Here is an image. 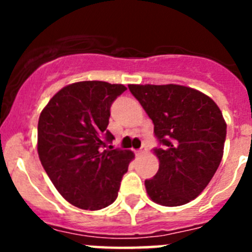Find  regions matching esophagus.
I'll return each instance as SVG.
<instances>
[{
    "mask_svg": "<svg viewBox=\"0 0 252 252\" xmlns=\"http://www.w3.org/2000/svg\"><path fill=\"white\" fill-rule=\"evenodd\" d=\"M145 153H146V149L142 148V149H140L139 151H137V155H142V154H145Z\"/></svg>",
    "mask_w": 252,
    "mask_h": 252,
    "instance_id": "1",
    "label": "esophagus"
}]
</instances>
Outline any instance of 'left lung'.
I'll return each instance as SVG.
<instances>
[{
	"mask_svg": "<svg viewBox=\"0 0 252 252\" xmlns=\"http://www.w3.org/2000/svg\"><path fill=\"white\" fill-rule=\"evenodd\" d=\"M153 120L162 144L154 154L159 170L145 180L146 193L161 206H183L197 198L223 157L226 121L211 97L179 84H128Z\"/></svg>",
	"mask_w": 252,
	"mask_h": 252,
	"instance_id": "8db88e82",
	"label": "left lung"
}]
</instances>
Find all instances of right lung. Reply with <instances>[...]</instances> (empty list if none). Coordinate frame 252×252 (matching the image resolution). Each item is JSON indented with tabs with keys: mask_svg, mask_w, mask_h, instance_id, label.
I'll use <instances>...</instances> for the list:
<instances>
[{
	"mask_svg": "<svg viewBox=\"0 0 252 252\" xmlns=\"http://www.w3.org/2000/svg\"><path fill=\"white\" fill-rule=\"evenodd\" d=\"M126 90L124 84L77 82L55 93L40 113L39 159L58 192L78 208L112 204L135 158L131 150L104 149L113 140L107 130L110 107Z\"/></svg>",
	"mask_w": 252,
	"mask_h": 252,
	"instance_id": "right-lung-1",
	"label": "right lung"
}]
</instances>
